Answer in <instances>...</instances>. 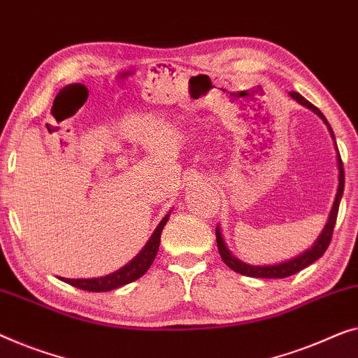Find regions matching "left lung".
<instances>
[{
  "instance_id": "8db88e82",
  "label": "left lung",
  "mask_w": 358,
  "mask_h": 358,
  "mask_svg": "<svg viewBox=\"0 0 358 358\" xmlns=\"http://www.w3.org/2000/svg\"><path fill=\"white\" fill-rule=\"evenodd\" d=\"M291 96L294 98L295 101H299L300 105L307 106L313 113H317V115L326 122V126H328L331 136H333V138H334L333 129H331L329 122L326 121V117L323 116V113H321L317 106H313L312 103H310L308 100H305V98L300 95V93H297V92H291ZM334 141H336V138H334ZM336 148H338V145H336ZM338 166H339V185H338V194H336V200H334V203H333V210H331L329 220H328V222H326L323 232H321L320 237H318V241L315 242V245L312 248H308L307 252L302 253V255L292 258V260L279 263V265L250 266V265H247V263H242L241 260H237L236 257H232V253L227 250L226 243H224V241H222L220 227H216V243H217V250H220V255L222 258V262H224L226 265L229 266L231 269H234L236 273L243 274V276L269 278V279H271V278H287V276H292V274L299 273L300 269L307 268L308 265H312V263L317 262L318 258L326 252V248L329 247L331 239H333V231H334V226H336V220H338L339 203H341V199H343V192H344V166H343V159H341L339 152H338Z\"/></svg>"
}]
</instances>
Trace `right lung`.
Instances as JSON below:
<instances>
[{"mask_svg":"<svg viewBox=\"0 0 358 358\" xmlns=\"http://www.w3.org/2000/svg\"><path fill=\"white\" fill-rule=\"evenodd\" d=\"M168 220H169V215L163 217L157 229H155L152 237H150L147 245L142 248V252L138 253L132 262H129L126 266L117 269V271L108 274V276L93 278V279H66V278H61V279H63L64 282L71 284V286L82 289V291H90V292L113 291V289H117L121 286H126L129 282L136 281V279L143 276V274L147 273V269L152 266L155 257H157L159 241H162L163 227L168 222Z\"/></svg>","mask_w":358,"mask_h":358,"instance_id":"1","label":"right lung"}]
</instances>
